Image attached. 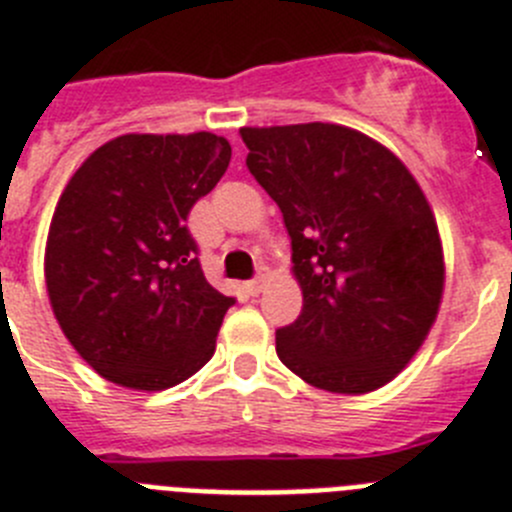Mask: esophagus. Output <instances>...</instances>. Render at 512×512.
Masks as SVG:
<instances>
[{"instance_id":"obj_1","label":"esophagus","mask_w":512,"mask_h":512,"mask_svg":"<svg viewBox=\"0 0 512 512\" xmlns=\"http://www.w3.org/2000/svg\"><path fill=\"white\" fill-rule=\"evenodd\" d=\"M266 281H269V274H259L253 281H248V284H246V292L251 294V297H256V294L264 292Z\"/></svg>"}]
</instances>
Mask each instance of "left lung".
Masks as SVG:
<instances>
[{
    "mask_svg": "<svg viewBox=\"0 0 512 512\" xmlns=\"http://www.w3.org/2000/svg\"><path fill=\"white\" fill-rule=\"evenodd\" d=\"M246 164L292 238L302 314L276 355L304 383L360 396L391 383L437 322L444 248L409 167L327 121L243 126Z\"/></svg>",
    "mask_w": 512,
    "mask_h": 512,
    "instance_id": "left-lung-1",
    "label": "left lung"
}]
</instances>
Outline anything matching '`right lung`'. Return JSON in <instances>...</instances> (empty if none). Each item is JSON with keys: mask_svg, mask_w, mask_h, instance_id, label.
Wrapping results in <instances>:
<instances>
[{"mask_svg": "<svg viewBox=\"0 0 512 512\" xmlns=\"http://www.w3.org/2000/svg\"><path fill=\"white\" fill-rule=\"evenodd\" d=\"M228 162L231 144L210 131L121 134L65 185L45 287L63 335L106 381L164 391L213 358L233 297L208 284L185 220Z\"/></svg>", "mask_w": 512, "mask_h": 512, "instance_id": "obj_1", "label": "right lung"}]
</instances>
